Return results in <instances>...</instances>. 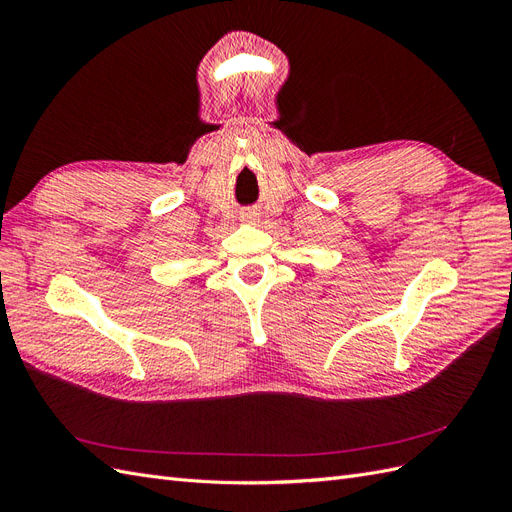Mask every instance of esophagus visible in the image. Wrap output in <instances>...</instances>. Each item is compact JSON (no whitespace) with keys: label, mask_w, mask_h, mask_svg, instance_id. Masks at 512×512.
<instances>
[{"label":"esophagus","mask_w":512,"mask_h":512,"mask_svg":"<svg viewBox=\"0 0 512 512\" xmlns=\"http://www.w3.org/2000/svg\"><path fill=\"white\" fill-rule=\"evenodd\" d=\"M241 222H245V224H256V222H258V213H256V209H247V211H243V213H241Z\"/></svg>","instance_id":"1"}]
</instances>
